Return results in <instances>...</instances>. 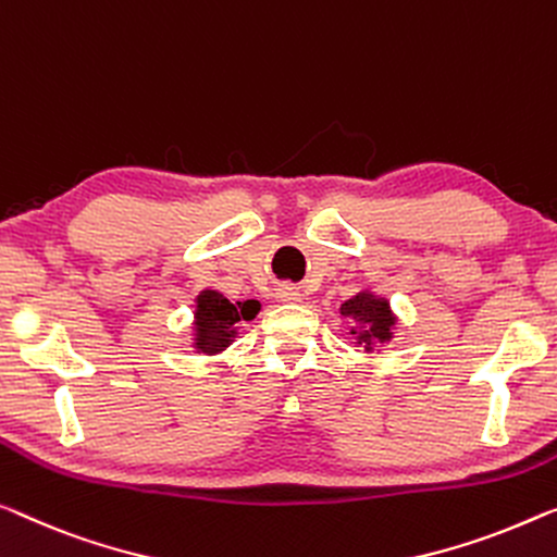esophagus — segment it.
Segmentation results:
<instances>
[{"label":"esophagus","mask_w":557,"mask_h":557,"mask_svg":"<svg viewBox=\"0 0 557 557\" xmlns=\"http://www.w3.org/2000/svg\"><path fill=\"white\" fill-rule=\"evenodd\" d=\"M277 297L282 302H300L302 297H300V293H297L295 287H282L280 293H277Z\"/></svg>","instance_id":"1"}]
</instances>
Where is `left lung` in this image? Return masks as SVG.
<instances>
[{
  "label": "left lung",
  "instance_id": "obj_1",
  "mask_svg": "<svg viewBox=\"0 0 557 557\" xmlns=\"http://www.w3.org/2000/svg\"><path fill=\"white\" fill-rule=\"evenodd\" d=\"M339 314L355 322L352 335L358 339V345L364 347V352H375L395 337L393 332L397 318L393 307H389L387 297H380L372 289H362L350 300H345L339 307Z\"/></svg>",
  "mask_w": 557,
  "mask_h": 557
}]
</instances>
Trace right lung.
Listing matches in <instances>:
<instances>
[{
  "mask_svg": "<svg viewBox=\"0 0 557 557\" xmlns=\"http://www.w3.org/2000/svg\"><path fill=\"white\" fill-rule=\"evenodd\" d=\"M260 302H230L218 289H202L195 297L193 347L197 355H220L235 343L237 322L255 320Z\"/></svg>",
  "mask_w": 557,
  "mask_h": 557,
  "instance_id": "right-lung-1",
  "label": "right lung"
}]
</instances>
